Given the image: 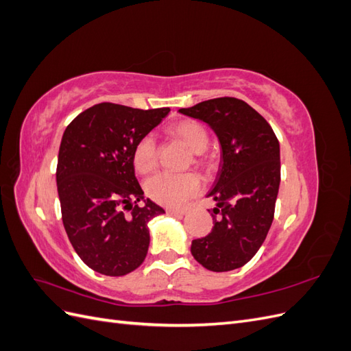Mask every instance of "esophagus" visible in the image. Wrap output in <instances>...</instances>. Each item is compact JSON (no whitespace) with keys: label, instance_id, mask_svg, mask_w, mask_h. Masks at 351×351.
Returning a JSON list of instances; mask_svg holds the SVG:
<instances>
[{"label":"esophagus","instance_id":"obj_1","mask_svg":"<svg viewBox=\"0 0 351 351\" xmlns=\"http://www.w3.org/2000/svg\"><path fill=\"white\" fill-rule=\"evenodd\" d=\"M167 214L169 215H178V217H183L186 214V209H174V208H168L167 209Z\"/></svg>","mask_w":351,"mask_h":351}]
</instances>
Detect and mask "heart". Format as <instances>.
Segmentation results:
<instances>
[{
    "instance_id": "1",
    "label": "heart",
    "mask_w": 351,
    "mask_h": 351,
    "mask_svg": "<svg viewBox=\"0 0 351 351\" xmlns=\"http://www.w3.org/2000/svg\"><path fill=\"white\" fill-rule=\"evenodd\" d=\"M173 134L183 141L189 149L197 154L196 162H200L199 154L205 152L209 137L205 127L195 120H183L173 125ZM158 164V146L152 134L141 137L133 149V165L139 174H149ZM146 193L155 202L164 206H182L183 204L196 196L202 189V180L197 174H169L159 173L147 180Z\"/></svg>"
}]
</instances>
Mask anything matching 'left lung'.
Segmentation results:
<instances>
[{"label": "left lung", "mask_w": 351, "mask_h": 351, "mask_svg": "<svg viewBox=\"0 0 351 351\" xmlns=\"http://www.w3.org/2000/svg\"><path fill=\"white\" fill-rule=\"evenodd\" d=\"M178 111L206 123L222 151L218 177L208 193L217 202L214 227L193 240L190 250L209 271L241 268L262 246L274 219L281 180L277 136L258 111L237 98H215Z\"/></svg>", "instance_id": "obj_1"}]
</instances>
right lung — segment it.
Returning <instances> with one entry per match:
<instances>
[{"instance_id": "obj_1", "label": "right lung", "mask_w": 351, "mask_h": 351, "mask_svg": "<svg viewBox=\"0 0 351 351\" xmlns=\"http://www.w3.org/2000/svg\"><path fill=\"white\" fill-rule=\"evenodd\" d=\"M168 112L102 102L80 112L62 134L57 164L62 224L93 271L121 277L146 258L147 222L165 210L143 196L133 149Z\"/></svg>"}]
</instances>
